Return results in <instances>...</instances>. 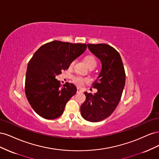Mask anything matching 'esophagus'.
<instances>
[{
    "mask_svg": "<svg viewBox=\"0 0 159 159\" xmlns=\"http://www.w3.org/2000/svg\"><path fill=\"white\" fill-rule=\"evenodd\" d=\"M77 93H83V90L80 89V88H78V89H77Z\"/></svg>",
    "mask_w": 159,
    "mask_h": 159,
    "instance_id": "34e87169",
    "label": "esophagus"
}]
</instances>
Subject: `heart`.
<instances>
[{
  "label": "heart",
  "mask_w": 159,
  "mask_h": 159,
  "mask_svg": "<svg viewBox=\"0 0 159 159\" xmlns=\"http://www.w3.org/2000/svg\"><path fill=\"white\" fill-rule=\"evenodd\" d=\"M84 60L86 64L89 67V68H94L97 66V60L96 57L93 54H88L84 57ZM74 60L71 61L70 64V68H71L74 64ZM73 81L74 84L78 86L83 85L85 82H87L88 80L86 78H82L81 76H75L73 78Z\"/></svg>",
  "instance_id": "heart-1"
}]
</instances>
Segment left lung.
I'll use <instances>...</instances> for the list:
<instances>
[{
	"label": "left lung",
	"mask_w": 159,
	"mask_h": 159,
	"mask_svg": "<svg viewBox=\"0 0 159 159\" xmlns=\"http://www.w3.org/2000/svg\"><path fill=\"white\" fill-rule=\"evenodd\" d=\"M88 47L100 60L102 68L98 79L92 84L98 92H84L86 99L81 105L84 119L90 122H99L109 117L121 99L125 84V72L119 52L106 44H91Z\"/></svg>",
	"instance_id": "obj_1"
}]
</instances>
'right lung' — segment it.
I'll list each match as a JSON object with an SVG mask.
<instances>
[{"instance_id": "obj_1", "label": "right lung", "mask_w": 159, "mask_h": 159, "mask_svg": "<svg viewBox=\"0 0 159 159\" xmlns=\"http://www.w3.org/2000/svg\"><path fill=\"white\" fill-rule=\"evenodd\" d=\"M85 44L55 40L42 46L28 62L25 93L34 111L46 119H54L63 113L67 102L77 88L67 82L61 87L56 76L68 70L71 61L85 51Z\"/></svg>"}]
</instances>
